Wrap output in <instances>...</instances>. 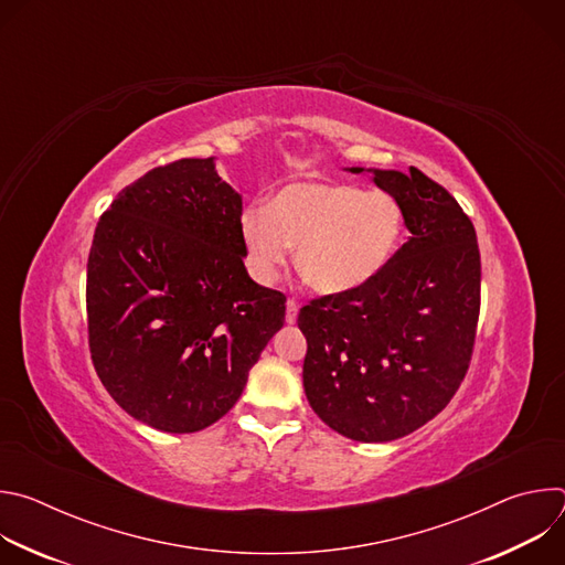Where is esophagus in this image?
<instances>
[{"instance_id": "obj_1", "label": "esophagus", "mask_w": 565, "mask_h": 565, "mask_svg": "<svg viewBox=\"0 0 565 565\" xmlns=\"http://www.w3.org/2000/svg\"><path fill=\"white\" fill-rule=\"evenodd\" d=\"M297 310H299L297 301L288 299L286 301V321H288V324H295V321H297Z\"/></svg>"}]
</instances>
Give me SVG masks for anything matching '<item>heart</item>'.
<instances>
[{
	"label": "heart",
	"mask_w": 565,
	"mask_h": 565,
	"mask_svg": "<svg viewBox=\"0 0 565 565\" xmlns=\"http://www.w3.org/2000/svg\"><path fill=\"white\" fill-rule=\"evenodd\" d=\"M402 232L405 214L391 194L347 183H290L273 203L255 201L238 214L255 281L275 284L297 246V270L321 295H344L377 277L395 257Z\"/></svg>",
	"instance_id": "obj_1"
}]
</instances>
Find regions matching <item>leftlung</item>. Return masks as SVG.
<instances>
[{"label": "left lung", "mask_w": 565, "mask_h": 565, "mask_svg": "<svg viewBox=\"0 0 565 565\" xmlns=\"http://www.w3.org/2000/svg\"><path fill=\"white\" fill-rule=\"evenodd\" d=\"M391 194L412 232L358 290L299 310L303 391L312 412L358 443H388L438 416L458 391L480 310L476 230L420 170L349 168Z\"/></svg>", "instance_id": "8db88e82"}]
</instances>
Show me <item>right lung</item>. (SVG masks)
<instances>
[{
	"mask_svg": "<svg viewBox=\"0 0 565 565\" xmlns=\"http://www.w3.org/2000/svg\"><path fill=\"white\" fill-rule=\"evenodd\" d=\"M241 196L214 156L181 158L125 188L87 264L92 360L136 420L192 434L223 418L284 327L286 297L250 279Z\"/></svg>",
	"mask_w": 565,
	"mask_h": 565,
	"instance_id": "1",
	"label": "right lung"
}]
</instances>
